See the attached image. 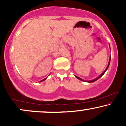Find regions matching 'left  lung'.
<instances>
[{
	"label": "left lung",
	"mask_w": 126,
	"mask_h": 126,
	"mask_svg": "<svg viewBox=\"0 0 126 126\" xmlns=\"http://www.w3.org/2000/svg\"><path fill=\"white\" fill-rule=\"evenodd\" d=\"M110 60H111V56H110V60H109V62H108V66H107V67L106 69H105V70H104V72H102V73H101V74L100 75H99V76H98V78H95V79H93V80H83V79H81V78H80L78 77V76H75V77H76V78H78V79H79V80H82V81H83V82H89V83H91V82H94L96 81V80H98V79H99V78H100L101 77V76H103V75L104 74V73H105V72L107 71V69H108V67H109L110 63Z\"/></svg>",
	"instance_id": "1"
}]
</instances>
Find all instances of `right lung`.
Listing matches in <instances>:
<instances>
[{
  "label": "right lung",
  "instance_id": "right-lung-1",
  "mask_svg": "<svg viewBox=\"0 0 126 126\" xmlns=\"http://www.w3.org/2000/svg\"><path fill=\"white\" fill-rule=\"evenodd\" d=\"M46 79H47V78H45V79H43V80H40V81H39V82H43V81H44V80H46Z\"/></svg>",
  "mask_w": 126,
  "mask_h": 126
}]
</instances>
